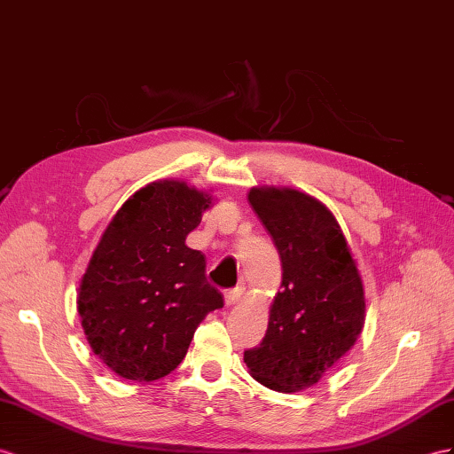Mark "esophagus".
<instances>
[{
	"instance_id": "1",
	"label": "esophagus",
	"mask_w": 454,
	"mask_h": 454,
	"mask_svg": "<svg viewBox=\"0 0 454 454\" xmlns=\"http://www.w3.org/2000/svg\"><path fill=\"white\" fill-rule=\"evenodd\" d=\"M239 299H241V289H239V287H236V289H230V292H226V294H224V301H226V305H228V307L236 305Z\"/></svg>"
}]
</instances>
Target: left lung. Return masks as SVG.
Segmentation results:
<instances>
[{"mask_svg":"<svg viewBox=\"0 0 454 454\" xmlns=\"http://www.w3.org/2000/svg\"><path fill=\"white\" fill-rule=\"evenodd\" d=\"M249 203L282 261V292L259 347L243 353L264 387H312L364 326V287L330 208L294 188H251Z\"/></svg>","mask_w":454,"mask_h":454,"instance_id":"obj_1","label":"left lung"}]
</instances>
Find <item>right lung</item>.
Wrapping results in <instances>:
<instances>
[{
	"instance_id": "add662e5",
	"label": "right lung",
	"mask_w": 454,
	"mask_h": 454,
	"mask_svg": "<svg viewBox=\"0 0 454 454\" xmlns=\"http://www.w3.org/2000/svg\"><path fill=\"white\" fill-rule=\"evenodd\" d=\"M213 203L182 180L137 190L103 231L78 287L86 340L116 376L153 381L176 368L223 294L207 282L205 254L185 246Z\"/></svg>"
}]
</instances>
